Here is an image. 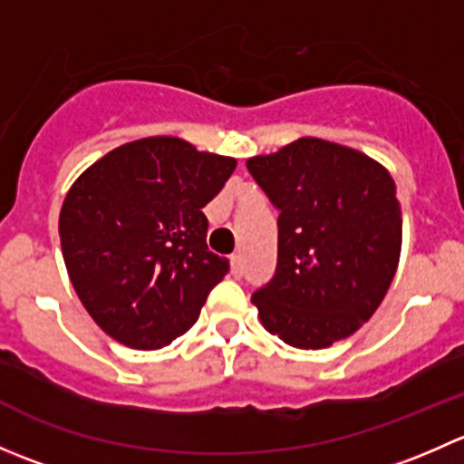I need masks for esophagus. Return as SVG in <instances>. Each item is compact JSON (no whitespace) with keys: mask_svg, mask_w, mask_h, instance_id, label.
<instances>
[{"mask_svg":"<svg viewBox=\"0 0 464 464\" xmlns=\"http://www.w3.org/2000/svg\"><path fill=\"white\" fill-rule=\"evenodd\" d=\"M231 274L236 276V278H242V276H245V260H242L240 254L231 256Z\"/></svg>","mask_w":464,"mask_h":464,"instance_id":"obj_1","label":"esophagus"}]
</instances>
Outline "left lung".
Masks as SVG:
<instances>
[{"mask_svg": "<svg viewBox=\"0 0 464 464\" xmlns=\"http://www.w3.org/2000/svg\"><path fill=\"white\" fill-rule=\"evenodd\" d=\"M278 215L274 278L251 296L266 332L303 350L354 334L379 307L401 249L395 181L375 159L305 137L246 161Z\"/></svg>", "mask_w": 464, "mask_h": 464, "instance_id": "1", "label": "left lung"}]
</instances>
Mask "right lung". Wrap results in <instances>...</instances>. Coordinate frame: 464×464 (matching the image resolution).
Wrapping results in <instances>:
<instances>
[{
	"instance_id": "obj_1",
	"label": "right lung",
	"mask_w": 464,
	"mask_h": 464,
	"mask_svg": "<svg viewBox=\"0 0 464 464\" xmlns=\"http://www.w3.org/2000/svg\"><path fill=\"white\" fill-rule=\"evenodd\" d=\"M236 159L175 137L125 143L89 166L60 210V245L78 298L102 332L137 350L184 334L228 260L208 251L202 208Z\"/></svg>"
}]
</instances>
